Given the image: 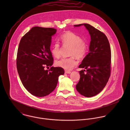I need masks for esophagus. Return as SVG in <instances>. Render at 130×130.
<instances>
[{"instance_id": "34e87169", "label": "esophagus", "mask_w": 130, "mask_h": 130, "mask_svg": "<svg viewBox=\"0 0 130 130\" xmlns=\"http://www.w3.org/2000/svg\"><path fill=\"white\" fill-rule=\"evenodd\" d=\"M71 71H67V70H66L65 71V73L66 74H71Z\"/></svg>"}]
</instances>
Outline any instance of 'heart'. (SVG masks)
I'll use <instances>...</instances> for the list:
<instances>
[{"mask_svg":"<svg viewBox=\"0 0 130 130\" xmlns=\"http://www.w3.org/2000/svg\"><path fill=\"white\" fill-rule=\"evenodd\" d=\"M60 40L63 46H70L69 55L68 58H62L56 62V64L66 70H71L77 65L75 59L84 58L88 52V45L80 36L72 31H67L60 36ZM51 53L55 57L60 56L61 47L58 42L54 44L51 48Z\"/></svg>","mask_w":130,"mask_h":130,"instance_id":"1","label":"heart"}]
</instances>
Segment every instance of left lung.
Masks as SVG:
<instances>
[{
	"mask_svg": "<svg viewBox=\"0 0 130 130\" xmlns=\"http://www.w3.org/2000/svg\"><path fill=\"white\" fill-rule=\"evenodd\" d=\"M84 25L91 36L90 52L83 60L79 68L86 70L79 72L80 79L76 85L77 91L86 97H92L105 88L111 72V51L109 41L102 31L87 23Z\"/></svg>",
	"mask_w": 130,
	"mask_h": 130,
	"instance_id": "left-lung-1",
	"label": "left lung"
}]
</instances>
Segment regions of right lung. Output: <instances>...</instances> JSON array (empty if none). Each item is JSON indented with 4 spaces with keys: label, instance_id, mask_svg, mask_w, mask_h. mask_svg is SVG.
<instances>
[{
    "label": "right lung",
    "instance_id": "obj_1",
    "mask_svg": "<svg viewBox=\"0 0 130 130\" xmlns=\"http://www.w3.org/2000/svg\"><path fill=\"white\" fill-rule=\"evenodd\" d=\"M56 32L54 28L32 27L21 38L18 50L17 67L24 88L31 94L42 97L56 89L58 77L63 69L52 67L54 58L50 50L52 37Z\"/></svg>",
    "mask_w": 130,
    "mask_h": 130
}]
</instances>
